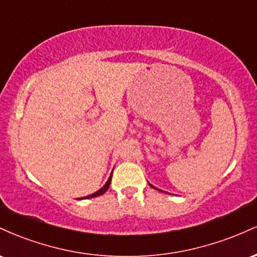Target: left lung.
<instances>
[{
    "label": "left lung",
    "mask_w": 257,
    "mask_h": 257,
    "mask_svg": "<svg viewBox=\"0 0 257 257\" xmlns=\"http://www.w3.org/2000/svg\"><path fill=\"white\" fill-rule=\"evenodd\" d=\"M152 186V185H151ZM152 187H153V186H152ZM153 188H156V187H153ZM159 191H161V190H159Z\"/></svg>",
    "instance_id": "1"
}]
</instances>
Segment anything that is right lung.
<instances>
[{"mask_svg":"<svg viewBox=\"0 0 257 257\" xmlns=\"http://www.w3.org/2000/svg\"><path fill=\"white\" fill-rule=\"evenodd\" d=\"M111 178H112V175L110 176V178H108V180H107V182H106V184L102 186L101 188H100V190L98 191V192H95V193H93V194H89V196H87V197H84V198H94V197H98V196H101V194H104L106 191L108 190V187H110V184H111Z\"/></svg>","mask_w":257,"mask_h":257,"instance_id":"right-lung-1","label":"right lung"}]
</instances>
